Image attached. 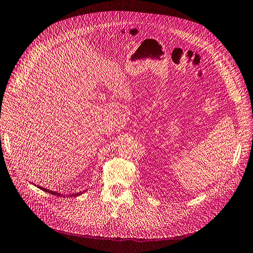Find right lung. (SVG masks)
Here are the masks:
<instances>
[{"label": "right lung", "mask_w": 253, "mask_h": 253, "mask_svg": "<svg viewBox=\"0 0 253 253\" xmlns=\"http://www.w3.org/2000/svg\"><path fill=\"white\" fill-rule=\"evenodd\" d=\"M40 188L42 189L43 191L51 193V194H55V196H57V197H62L61 193H57V192H54V191H50V190H48V189H46V188H42V187H40ZM79 194H80V193H75V194H71V196H79Z\"/></svg>", "instance_id": "obj_1"}]
</instances>
